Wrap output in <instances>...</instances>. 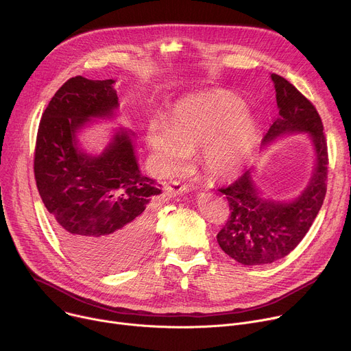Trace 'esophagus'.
I'll list each match as a JSON object with an SVG mask.
<instances>
[{
    "label": "esophagus",
    "instance_id": "1",
    "mask_svg": "<svg viewBox=\"0 0 351 351\" xmlns=\"http://www.w3.org/2000/svg\"><path fill=\"white\" fill-rule=\"evenodd\" d=\"M167 190H168V193H171L172 195H179V194H182V193H186V191L189 190V187H187L186 184H182V183L178 182V180H172V182L168 183Z\"/></svg>",
    "mask_w": 351,
    "mask_h": 351
}]
</instances>
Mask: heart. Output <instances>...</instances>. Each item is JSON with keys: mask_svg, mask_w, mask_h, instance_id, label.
<instances>
[{"mask_svg": "<svg viewBox=\"0 0 351 351\" xmlns=\"http://www.w3.org/2000/svg\"><path fill=\"white\" fill-rule=\"evenodd\" d=\"M257 122L241 99L226 91L189 95L173 107L169 122L157 118L147 143L161 172L180 167L202 145L199 162L218 178L237 173L256 145Z\"/></svg>", "mask_w": 351, "mask_h": 351, "instance_id": "b5f03b06", "label": "heart"}]
</instances>
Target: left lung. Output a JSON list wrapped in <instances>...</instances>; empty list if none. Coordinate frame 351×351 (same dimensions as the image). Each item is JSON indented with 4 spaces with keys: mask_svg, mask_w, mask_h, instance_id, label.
<instances>
[{
    "mask_svg": "<svg viewBox=\"0 0 351 351\" xmlns=\"http://www.w3.org/2000/svg\"><path fill=\"white\" fill-rule=\"evenodd\" d=\"M279 117L263 143L286 133L306 132L313 140L317 164L306 190L293 202L265 199L247 171L218 189L229 203V219L217 234L223 252L243 265H265L286 257L302 241L317 218L326 194L328 145L315 107L285 77L272 73Z\"/></svg>",
    "mask_w": 351,
    "mask_h": 351,
    "instance_id": "obj_1",
    "label": "left lung"
}]
</instances>
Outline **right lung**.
I'll return each mask as SVG.
<instances>
[{
    "mask_svg": "<svg viewBox=\"0 0 351 351\" xmlns=\"http://www.w3.org/2000/svg\"><path fill=\"white\" fill-rule=\"evenodd\" d=\"M115 80L69 79L48 103L37 132L34 178L53 228L68 253L98 272L123 269L152 239L160 186L143 176L132 134L119 130L99 156L79 147L76 133L119 107Z\"/></svg>",
    "mask_w": 351,
    "mask_h": 351,
    "instance_id": "obj_1",
    "label": "right lung"
}]
</instances>
